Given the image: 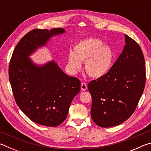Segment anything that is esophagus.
<instances>
[{"mask_svg":"<svg viewBox=\"0 0 151 151\" xmlns=\"http://www.w3.org/2000/svg\"><path fill=\"white\" fill-rule=\"evenodd\" d=\"M81 88L82 91H86V89H87V86H86V85L85 83H81Z\"/></svg>","mask_w":151,"mask_h":151,"instance_id":"esophagus-1","label":"esophagus"}]
</instances>
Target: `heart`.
Wrapping results in <instances>:
<instances>
[{"instance_id": "1", "label": "heart", "mask_w": 151, "mask_h": 151, "mask_svg": "<svg viewBox=\"0 0 151 151\" xmlns=\"http://www.w3.org/2000/svg\"><path fill=\"white\" fill-rule=\"evenodd\" d=\"M114 59V52L108 45L96 38H87L78 42L70 51L68 66L75 72L80 69L85 61L86 72L93 78L103 77L108 73Z\"/></svg>"}]
</instances>
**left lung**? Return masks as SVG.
<instances>
[{
    "label": "left lung",
    "mask_w": 151,
    "mask_h": 151,
    "mask_svg": "<svg viewBox=\"0 0 151 151\" xmlns=\"http://www.w3.org/2000/svg\"><path fill=\"white\" fill-rule=\"evenodd\" d=\"M123 50L109 72L88 85L91 117L104 128L122 124L132 115L143 93L145 62L140 46L124 35Z\"/></svg>",
    "instance_id": "8db88e82"
}]
</instances>
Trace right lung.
<instances>
[{"label": "right lung", "mask_w": 151, "mask_h": 151, "mask_svg": "<svg viewBox=\"0 0 151 151\" xmlns=\"http://www.w3.org/2000/svg\"><path fill=\"white\" fill-rule=\"evenodd\" d=\"M65 32L61 28L31 30L18 43L10 61L9 80L17 105L32 121L44 126L57 127L65 121L81 82L66 75L54 60L38 65L29 57Z\"/></svg>", "instance_id": "right-lung-1"}]
</instances>
